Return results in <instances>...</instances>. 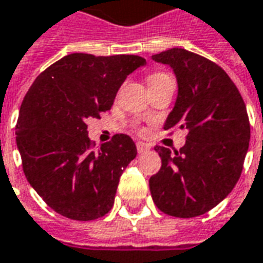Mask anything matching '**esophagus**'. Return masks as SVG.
<instances>
[{
  "label": "esophagus",
  "mask_w": 263,
  "mask_h": 263,
  "mask_svg": "<svg viewBox=\"0 0 263 263\" xmlns=\"http://www.w3.org/2000/svg\"><path fill=\"white\" fill-rule=\"evenodd\" d=\"M136 147H137V153H140V154L150 150V146H148L147 143H141V141H137V143H136Z\"/></svg>",
  "instance_id": "obj_1"
}]
</instances>
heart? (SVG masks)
Segmentation results:
<instances>
[{
    "label": "heart",
    "instance_id": "obj_1",
    "mask_svg": "<svg viewBox=\"0 0 263 263\" xmlns=\"http://www.w3.org/2000/svg\"><path fill=\"white\" fill-rule=\"evenodd\" d=\"M164 75H167V73H161V72H158V73H153V75L148 76V79H147V81L152 82V81H154V79H157V78H160V76H164Z\"/></svg>",
    "mask_w": 263,
    "mask_h": 263
}]
</instances>
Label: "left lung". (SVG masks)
Returning <instances> with one entry per match:
<instances>
[{
	"label": "left lung",
	"instance_id": "obj_1",
	"mask_svg": "<svg viewBox=\"0 0 263 263\" xmlns=\"http://www.w3.org/2000/svg\"><path fill=\"white\" fill-rule=\"evenodd\" d=\"M170 65L178 83L176 106L164 130H187L180 152L156 146L161 168L150 177L160 211L193 218L218 205L239 180L251 137L247 106L224 69L181 48L153 55Z\"/></svg>",
	"mask_w": 263,
	"mask_h": 263
}]
</instances>
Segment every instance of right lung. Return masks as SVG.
<instances>
[{
    "instance_id": "right-lung-1",
    "label": "right lung",
    "mask_w": 263,
    "mask_h": 263,
    "mask_svg": "<svg viewBox=\"0 0 263 263\" xmlns=\"http://www.w3.org/2000/svg\"><path fill=\"white\" fill-rule=\"evenodd\" d=\"M143 65L146 59L137 55L70 53L29 87L16 146L28 182L58 214L92 221L111 210L120 176L137 148L127 135H115L93 150L86 122L110 110L119 87Z\"/></svg>"
}]
</instances>
